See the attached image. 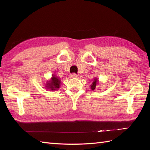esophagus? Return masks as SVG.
Instances as JSON below:
<instances>
[{"label": "esophagus", "mask_w": 150, "mask_h": 150, "mask_svg": "<svg viewBox=\"0 0 150 150\" xmlns=\"http://www.w3.org/2000/svg\"><path fill=\"white\" fill-rule=\"evenodd\" d=\"M77 75L76 74V73H72V74L70 75V77L71 78H75V77H77Z\"/></svg>", "instance_id": "obj_1"}]
</instances>
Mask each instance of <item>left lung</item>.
<instances>
[{"mask_svg":"<svg viewBox=\"0 0 150 150\" xmlns=\"http://www.w3.org/2000/svg\"><path fill=\"white\" fill-rule=\"evenodd\" d=\"M97 79H95L93 83H92V84L91 85V89L92 90H94L95 89V88H96V85L97 84Z\"/></svg>","mask_w":150,"mask_h":150,"instance_id":"8db88e82","label":"left lung"}]
</instances>
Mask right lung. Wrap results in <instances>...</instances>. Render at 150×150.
<instances>
[{"label":"right lung","mask_w":150,"mask_h":150,"mask_svg":"<svg viewBox=\"0 0 150 150\" xmlns=\"http://www.w3.org/2000/svg\"><path fill=\"white\" fill-rule=\"evenodd\" d=\"M46 84H47L46 88L47 89L50 88L51 90L53 91L60 88V81L57 77H55V76L53 75L52 80L49 82V83H47Z\"/></svg>","instance_id":"1"}]
</instances>
